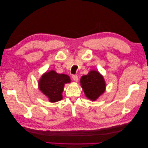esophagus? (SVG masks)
I'll use <instances>...</instances> for the list:
<instances>
[{"instance_id":"esophagus-1","label":"esophagus","mask_w":148,"mask_h":148,"mask_svg":"<svg viewBox=\"0 0 148 148\" xmlns=\"http://www.w3.org/2000/svg\"><path fill=\"white\" fill-rule=\"evenodd\" d=\"M72 79H73V81H78L79 78H78V76L76 75H72Z\"/></svg>"}]
</instances>
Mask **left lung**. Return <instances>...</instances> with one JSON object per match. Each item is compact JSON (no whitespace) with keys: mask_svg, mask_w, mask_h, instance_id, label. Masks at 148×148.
<instances>
[{"mask_svg":"<svg viewBox=\"0 0 148 148\" xmlns=\"http://www.w3.org/2000/svg\"><path fill=\"white\" fill-rule=\"evenodd\" d=\"M81 85L85 96L92 101L96 100L106 90V83L103 76L94 70L81 77Z\"/></svg>","mask_w":148,"mask_h":148,"instance_id":"8db88e82","label":"left lung"}]
</instances>
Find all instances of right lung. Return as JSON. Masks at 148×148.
Wrapping results in <instances>:
<instances>
[{"label": "right lung", "instance_id": "add662e5", "mask_svg": "<svg viewBox=\"0 0 148 148\" xmlns=\"http://www.w3.org/2000/svg\"><path fill=\"white\" fill-rule=\"evenodd\" d=\"M70 82L71 79L67 75L59 74L51 70L42 75L38 81V87L50 102H56L62 99L65 84Z\"/></svg>", "mask_w": 148, "mask_h": 148}]
</instances>
